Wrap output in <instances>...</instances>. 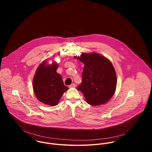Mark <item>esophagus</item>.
<instances>
[{
    "label": "esophagus",
    "mask_w": 152,
    "mask_h": 152,
    "mask_svg": "<svg viewBox=\"0 0 152 152\" xmlns=\"http://www.w3.org/2000/svg\"><path fill=\"white\" fill-rule=\"evenodd\" d=\"M75 86H76V84L73 83L69 85V88H75Z\"/></svg>",
    "instance_id": "34e87169"
}]
</instances>
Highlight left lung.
<instances>
[{"label":"left lung","instance_id":"8db88e82","mask_svg":"<svg viewBox=\"0 0 152 152\" xmlns=\"http://www.w3.org/2000/svg\"><path fill=\"white\" fill-rule=\"evenodd\" d=\"M77 59L84 64L82 83L77 89L83 93L86 102L97 106L109 101L117 86L116 73L111 61L96 53H82Z\"/></svg>","mask_w":152,"mask_h":152}]
</instances>
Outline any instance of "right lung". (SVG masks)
Segmentation results:
<instances>
[{
    "mask_svg": "<svg viewBox=\"0 0 152 152\" xmlns=\"http://www.w3.org/2000/svg\"><path fill=\"white\" fill-rule=\"evenodd\" d=\"M43 61L38 67L33 79V88L38 100L43 103L55 106L69 88L65 86L61 76L56 73L58 65L53 62L46 65Z\"/></svg>",
    "mask_w": 152,
    "mask_h": 152,
    "instance_id": "obj_1",
    "label": "right lung"
}]
</instances>
